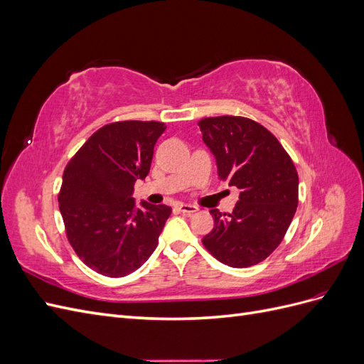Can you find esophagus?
Segmentation results:
<instances>
[{
  "label": "esophagus",
  "instance_id": "esophagus-1",
  "mask_svg": "<svg viewBox=\"0 0 364 364\" xmlns=\"http://www.w3.org/2000/svg\"><path fill=\"white\" fill-rule=\"evenodd\" d=\"M178 209L181 213H185V214H194L196 211H199V208L194 206V205H178Z\"/></svg>",
  "mask_w": 364,
  "mask_h": 364
}]
</instances>
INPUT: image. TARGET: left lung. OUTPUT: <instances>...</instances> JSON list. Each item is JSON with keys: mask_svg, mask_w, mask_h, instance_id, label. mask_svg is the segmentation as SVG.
Returning a JSON list of instances; mask_svg holds the SVG:
<instances>
[{"mask_svg": "<svg viewBox=\"0 0 364 364\" xmlns=\"http://www.w3.org/2000/svg\"><path fill=\"white\" fill-rule=\"evenodd\" d=\"M199 127L220 179L241 191L230 214L209 211L214 229L202 243L229 267L255 266L279 246L294 217L299 200L294 164L277 136L250 118L209 117Z\"/></svg>", "mask_w": 364, "mask_h": 364, "instance_id": "8db88e82", "label": "left lung"}]
</instances>
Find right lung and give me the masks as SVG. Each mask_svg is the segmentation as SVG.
<instances>
[{
  "label": "right lung",
  "instance_id": "add662e5",
  "mask_svg": "<svg viewBox=\"0 0 364 364\" xmlns=\"http://www.w3.org/2000/svg\"><path fill=\"white\" fill-rule=\"evenodd\" d=\"M167 129L159 121H117L92 134L63 171L59 209L71 247L87 267L127 277L158 246L171 214L167 205L132 197L150 171L153 149Z\"/></svg>",
  "mask_w": 364,
  "mask_h": 364
}]
</instances>
